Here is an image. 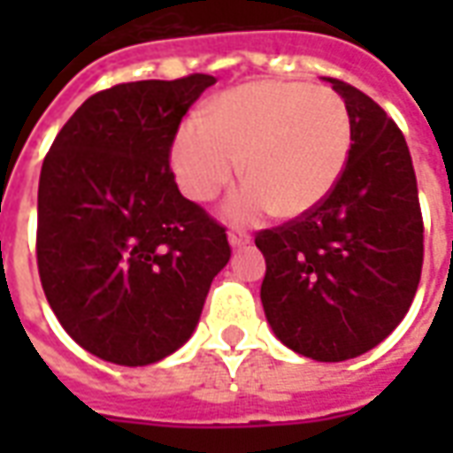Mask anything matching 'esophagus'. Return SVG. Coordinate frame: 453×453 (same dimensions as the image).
I'll return each instance as SVG.
<instances>
[{
  "instance_id": "1",
  "label": "esophagus",
  "mask_w": 453,
  "mask_h": 453,
  "mask_svg": "<svg viewBox=\"0 0 453 453\" xmlns=\"http://www.w3.org/2000/svg\"><path fill=\"white\" fill-rule=\"evenodd\" d=\"M227 240H230V245L233 247H245L247 242H250V235L242 233V230H230V233H227Z\"/></svg>"
}]
</instances>
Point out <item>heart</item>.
Segmentation results:
<instances>
[{
	"instance_id": "heart-1",
	"label": "heart",
	"mask_w": 453,
	"mask_h": 453,
	"mask_svg": "<svg viewBox=\"0 0 453 453\" xmlns=\"http://www.w3.org/2000/svg\"><path fill=\"white\" fill-rule=\"evenodd\" d=\"M351 152V119L333 89L296 82H252L227 89L181 123L169 162L181 191L208 203L250 177L226 206L247 223L276 211L303 216L333 194Z\"/></svg>"
}]
</instances>
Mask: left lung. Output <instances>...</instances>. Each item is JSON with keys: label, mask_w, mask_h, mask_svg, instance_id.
<instances>
[{"label": "left lung", "mask_w": 453, "mask_h": 453, "mask_svg": "<svg viewBox=\"0 0 453 453\" xmlns=\"http://www.w3.org/2000/svg\"><path fill=\"white\" fill-rule=\"evenodd\" d=\"M351 119V152L320 206L255 245L266 259L262 305L288 349L354 359L408 313L422 274L418 179L400 128L371 96L327 77Z\"/></svg>", "instance_id": "obj_1"}]
</instances>
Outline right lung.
I'll use <instances>...</instances> for the list:
<instances>
[{
  "instance_id": "obj_1",
  "label": "right lung",
  "mask_w": 453,
  "mask_h": 453,
  "mask_svg": "<svg viewBox=\"0 0 453 453\" xmlns=\"http://www.w3.org/2000/svg\"><path fill=\"white\" fill-rule=\"evenodd\" d=\"M211 74L116 84L73 113L38 181L35 257L45 298L80 347L120 366L191 337L226 227L179 194L172 140Z\"/></svg>"
}]
</instances>
